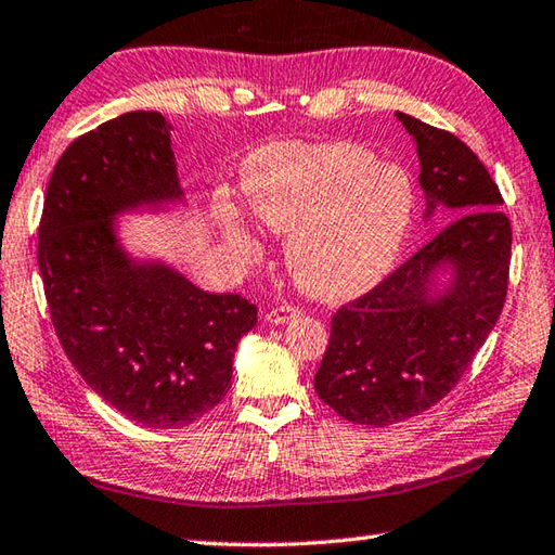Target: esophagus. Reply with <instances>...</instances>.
<instances>
[{
	"label": "esophagus",
	"instance_id": "1",
	"mask_svg": "<svg viewBox=\"0 0 555 555\" xmlns=\"http://www.w3.org/2000/svg\"><path fill=\"white\" fill-rule=\"evenodd\" d=\"M299 313H301V311H299V307H292V304H282V307L270 309V311L266 313V319H268V323H273V325H282V323L292 321L294 315H299Z\"/></svg>",
	"mask_w": 555,
	"mask_h": 555
}]
</instances>
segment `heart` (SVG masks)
<instances>
[{"instance_id": "1", "label": "heart", "mask_w": 555, "mask_h": 555, "mask_svg": "<svg viewBox=\"0 0 555 555\" xmlns=\"http://www.w3.org/2000/svg\"><path fill=\"white\" fill-rule=\"evenodd\" d=\"M246 206L287 236V266L313 297L345 299L388 273L410 228V177L354 143L280 141L244 165ZM234 246L256 251L240 212L222 208Z\"/></svg>"}]
</instances>
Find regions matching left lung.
<instances>
[{"mask_svg": "<svg viewBox=\"0 0 555 555\" xmlns=\"http://www.w3.org/2000/svg\"><path fill=\"white\" fill-rule=\"evenodd\" d=\"M420 153L426 212L455 220L333 313L313 388L347 422L390 426L426 412L457 386L493 331L511 280L513 224L489 169L465 141L398 112ZM456 266L453 289L428 302L425 282L440 261Z\"/></svg>", "mask_w": 555, "mask_h": 555, "instance_id": "1", "label": "left lung"}]
</instances>
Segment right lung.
<instances>
[{
	"label": "right lung",
	"mask_w": 555,
	"mask_h": 555,
	"mask_svg": "<svg viewBox=\"0 0 555 555\" xmlns=\"http://www.w3.org/2000/svg\"><path fill=\"white\" fill-rule=\"evenodd\" d=\"M179 196L160 112H127L69 143L38 228V266L54 333L107 404L145 428H182L232 386L236 343L256 325L240 294H210L163 266H135L109 215Z\"/></svg>",
	"instance_id": "right-lung-1"
}]
</instances>
